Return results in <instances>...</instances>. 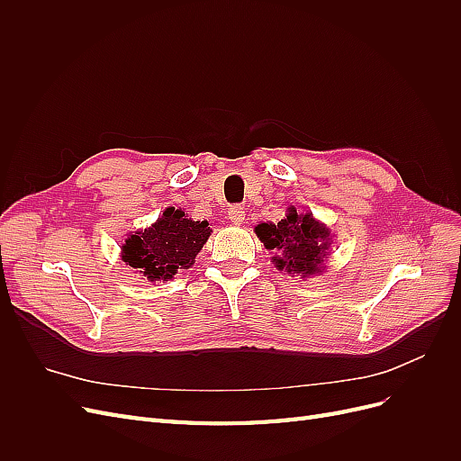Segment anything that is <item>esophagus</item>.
Wrapping results in <instances>:
<instances>
[{"label": "esophagus", "instance_id": "esophagus-1", "mask_svg": "<svg viewBox=\"0 0 461 461\" xmlns=\"http://www.w3.org/2000/svg\"><path fill=\"white\" fill-rule=\"evenodd\" d=\"M244 215H246V212L240 205H230L229 212H227V217L230 219V222H234V225H242Z\"/></svg>", "mask_w": 461, "mask_h": 461}]
</instances>
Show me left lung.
I'll list each match as a JSON object with an SVG mask.
<instances>
[{
  "label": "left lung",
  "instance_id": "8db88e82",
  "mask_svg": "<svg viewBox=\"0 0 461 461\" xmlns=\"http://www.w3.org/2000/svg\"><path fill=\"white\" fill-rule=\"evenodd\" d=\"M258 239L267 249H275V267L302 278L321 273V265L329 256L330 230L313 219L312 213L300 215L294 207L278 222H261L256 227Z\"/></svg>",
  "mask_w": 461,
  "mask_h": 461
}]
</instances>
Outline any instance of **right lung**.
<instances>
[{"label":"right lung","instance_id":"1","mask_svg":"<svg viewBox=\"0 0 461 461\" xmlns=\"http://www.w3.org/2000/svg\"><path fill=\"white\" fill-rule=\"evenodd\" d=\"M209 234L207 221H192L183 209L167 207L151 227L129 234L121 258L151 283L169 281L178 269L190 267Z\"/></svg>","mask_w":461,"mask_h":461}]
</instances>
